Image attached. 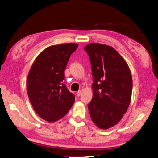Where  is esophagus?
Returning a JSON list of instances; mask_svg holds the SVG:
<instances>
[{
  "label": "esophagus",
  "instance_id": "obj_1",
  "mask_svg": "<svg viewBox=\"0 0 158 158\" xmlns=\"http://www.w3.org/2000/svg\"><path fill=\"white\" fill-rule=\"evenodd\" d=\"M77 96H78V97H79L81 95V91H78L77 92Z\"/></svg>",
  "mask_w": 158,
  "mask_h": 158
}]
</instances>
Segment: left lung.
<instances>
[{
	"label": "left lung",
	"mask_w": 158,
	"mask_h": 158,
	"mask_svg": "<svg viewBox=\"0 0 158 158\" xmlns=\"http://www.w3.org/2000/svg\"><path fill=\"white\" fill-rule=\"evenodd\" d=\"M91 64L93 97L88 104L91 118L102 129L122 119L131 102L133 81L126 61L112 47L91 43L85 46Z\"/></svg>",
	"instance_id": "8db88e82"
}]
</instances>
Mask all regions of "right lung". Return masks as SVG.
<instances>
[{"label": "right lung", "instance_id": "add662e5", "mask_svg": "<svg viewBox=\"0 0 158 158\" xmlns=\"http://www.w3.org/2000/svg\"><path fill=\"white\" fill-rule=\"evenodd\" d=\"M77 47V44L69 43L47 48L36 58L29 71V99L40 118L48 122L62 118L74 104V94L63 81L69 58Z\"/></svg>", "mask_w": 158, "mask_h": 158}]
</instances>
